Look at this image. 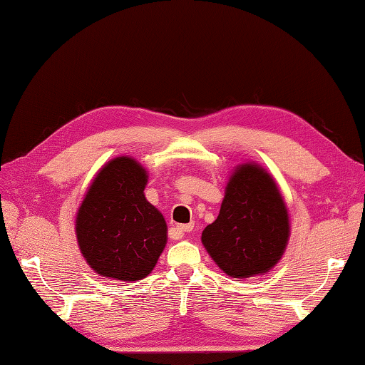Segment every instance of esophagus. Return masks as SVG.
Masks as SVG:
<instances>
[{
    "instance_id": "esophagus-1",
    "label": "esophagus",
    "mask_w": 365,
    "mask_h": 365,
    "mask_svg": "<svg viewBox=\"0 0 365 365\" xmlns=\"http://www.w3.org/2000/svg\"><path fill=\"white\" fill-rule=\"evenodd\" d=\"M192 227H195V224H192V222H190V224H180V226H177V230L180 232L182 235H185V234H188V232H191Z\"/></svg>"
}]
</instances>
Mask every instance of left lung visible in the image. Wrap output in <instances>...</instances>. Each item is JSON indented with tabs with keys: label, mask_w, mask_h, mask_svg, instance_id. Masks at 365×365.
<instances>
[{
	"label": "left lung",
	"mask_w": 365,
	"mask_h": 365,
	"mask_svg": "<svg viewBox=\"0 0 365 365\" xmlns=\"http://www.w3.org/2000/svg\"><path fill=\"white\" fill-rule=\"evenodd\" d=\"M290 224L276 182L255 163L230 175L218 218L204 229L202 245L232 277L263 274L281 260Z\"/></svg>",
	"instance_id": "8db88e82"
}]
</instances>
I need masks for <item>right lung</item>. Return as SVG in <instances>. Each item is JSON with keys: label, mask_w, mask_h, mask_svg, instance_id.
Wrapping results in <instances>:
<instances>
[{"label": "right lung", "mask_w": 365, "mask_h": 365, "mask_svg": "<svg viewBox=\"0 0 365 365\" xmlns=\"http://www.w3.org/2000/svg\"><path fill=\"white\" fill-rule=\"evenodd\" d=\"M147 170L118 157L98 170L76 213V240L89 267L115 281H141L168 242L163 215L144 196Z\"/></svg>", "instance_id": "add662e5"}]
</instances>
